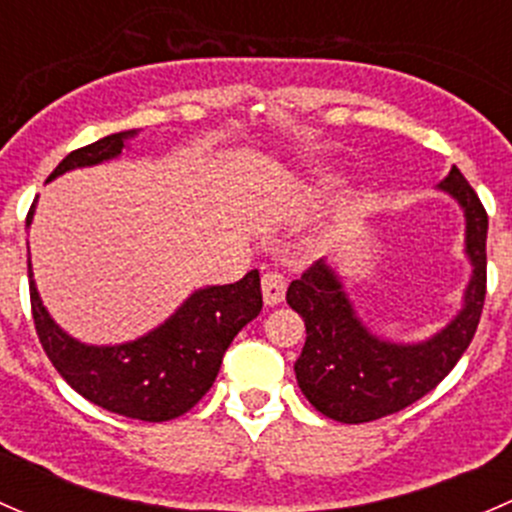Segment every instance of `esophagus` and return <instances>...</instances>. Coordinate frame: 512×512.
<instances>
[{"mask_svg": "<svg viewBox=\"0 0 512 512\" xmlns=\"http://www.w3.org/2000/svg\"><path fill=\"white\" fill-rule=\"evenodd\" d=\"M287 292V282L280 272H265L262 275V299H265L267 307H275L285 299Z\"/></svg>", "mask_w": 512, "mask_h": 512, "instance_id": "1", "label": "esophagus"}]
</instances>
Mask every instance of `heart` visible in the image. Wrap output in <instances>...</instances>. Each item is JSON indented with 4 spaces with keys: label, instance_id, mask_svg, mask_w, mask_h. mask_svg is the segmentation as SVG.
<instances>
[{
    "label": "heart",
    "instance_id": "b5f03b06",
    "mask_svg": "<svg viewBox=\"0 0 512 512\" xmlns=\"http://www.w3.org/2000/svg\"><path fill=\"white\" fill-rule=\"evenodd\" d=\"M334 185V178H329V175H317V178H304L299 180L297 188L302 190L304 195H312V198H319V195L327 193L329 188Z\"/></svg>",
    "mask_w": 512,
    "mask_h": 512
}]
</instances>
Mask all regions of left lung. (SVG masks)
<instances>
[{
	"mask_svg": "<svg viewBox=\"0 0 512 512\" xmlns=\"http://www.w3.org/2000/svg\"><path fill=\"white\" fill-rule=\"evenodd\" d=\"M438 190L451 195L466 218L471 280L456 317L423 342H391L371 332L356 314L342 277L317 260L287 289V304L304 319L307 342L294 374L309 404L342 423H366L396 414L436 389L458 364L476 334L485 302L488 215L476 190L453 165Z\"/></svg>",
	"mask_w": 512,
	"mask_h": 512,
	"instance_id": "obj_1",
	"label": "left lung"
}]
</instances>
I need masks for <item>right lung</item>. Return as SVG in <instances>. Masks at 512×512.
<instances>
[{
	"mask_svg": "<svg viewBox=\"0 0 512 512\" xmlns=\"http://www.w3.org/2000/svg\"><path fill=\"white\" fill-rule=\"evenodd\" d=\"M138 131H121L69 153L49 180L76 168L118 158ZM36 200L27 215L34 220ZM29 294L36 334L51 364L84 399L111 414L138 421H170L193 409L210 391L232 339L260 314V272L232 285L200 287L143 337L123 344H86L66 334L46 312L29 257Z\"/></svg>",
	"mask_w": 512,
	"mask_h": 512,
	"instance_id": "1",
	"label": "right lung"
}]
</instances>
